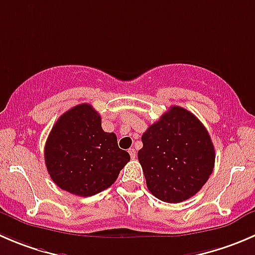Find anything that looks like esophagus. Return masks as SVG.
Instances as JSON below:
<instances>
[{"instance_id": "1", "label": "esophagus", "mask_w": 255, "mask_h": 255, "mask_svg": "<svg viewBox=\"0 0 255 255\" xmlns=\"http://www.w3.org/2000/svg\"><path fill=\"white\" fill-rule=\"evenodd\" d=\"M128 153H129V155H130V158H132V159H134L135 158V149H133V148H129V149H128Z\"/></svg>"}]
</instances>
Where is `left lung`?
<instances>
[{
    "label": "left lung",
    "mask_w": 255,
    "mask_h": 255,
    "mask_svg": "<svg viewBox=\"0 0 255 255\" xmlns=\"http://www.w3.org/2000/svg\"><path fill=\"white\" fill-rule=\"evenodd\" d=\"M138 159L155 198L179 203L198 193L212 174L214 145L203 123L189 111L172 106L142 135Z\"/></svg>",
    "instance_id": "8db88e82"
}]
</instances>
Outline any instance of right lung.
<instances>
[{
  "instance_id": "obj_1",
  "label": "right lung",
  "mask_w": 255,
  "mask_h": 255,
  "mask_svg": "<svg viewBox=\"0 0 255 255\" xmlns=\"http://www.w3.org/2000/svg\"><path fill=\"white\" fill-rule=\"evenodd\" d=\"M115 133L102 129L101 116L88 103L71 108L49 132L44 162L49 177L61 189L91 197L107 189L129 162Z\"/></svg>"
}]
</instances>
